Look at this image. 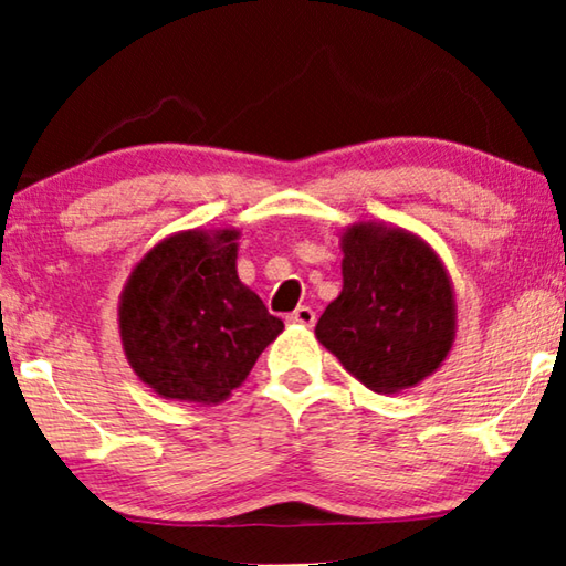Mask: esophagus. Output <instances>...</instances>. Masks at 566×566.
I'll return each instance as SVG.
<instances>
[{"label":"esophagus","mask_w":566,"mask_h":566,"mask_svg":"<svg viewBox=\"0 0 566 566\" xmlns=\"http://www.w3.org/2000/svg\"><path fill=\"white\" fill-rule=\"evenodd\" d=\"M289 322H291V324H298V327H314L316 314H314L308 306H298L296 312L289 314Z\"/></svg>","instance_id":"34e87169"}]
</instances>
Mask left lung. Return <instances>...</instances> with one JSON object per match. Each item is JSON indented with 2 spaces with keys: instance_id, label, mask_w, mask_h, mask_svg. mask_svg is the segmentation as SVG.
I'll return each instance as SVG.
<instances>
[{
  "instance_id": "obj_1",
  "label": "left lung",
  "mask_w": 566,
  "mask_h": 566,
  "mask_svg": "<svg viewBox=\"0 0 566 566\" xmlns=\"http://www.w3.org/2000/svg\"><path fill=\"white\" fill-rule=\"evenodd\" d=\"M343 291L314 335L366 389L399 394L436 374L455 339V296L415 231L355 221L339 234Z\"/></svg>"
}]
</instances>
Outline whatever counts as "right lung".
Listing matches in <instances>:
<instances>
[{"label": "right lung", "instance_id": "1", "mask_svg": "<svg viewBox=\"0 0 566 566\" xmlns=\"http://www.w3.org/2000/svg\"><path fill=\"white\" fill-rule=\"evenodd\" d=\"M237 239L231 227L177 231L154 244L123 285V353L161 399L221 405L283 332L239 281Z\"/></svg>", "mask_w": 566, "mask_h": 566}]
</instances>
